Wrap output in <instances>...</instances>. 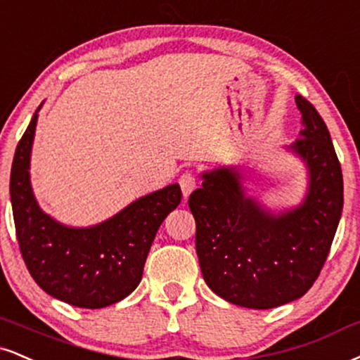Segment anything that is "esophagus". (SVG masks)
I'll list each match as a JSON object with an SVG mask.
<instances>
[{"mask_svg":"<svg viewBox=\"0 0 360 360\" xmlns=\"http://www.w3.org/2000/svg\"><path fill=\"white\" fill-rule=\"evenodd\" d=\"M179 186H181V189H183L184 199H188L189 194H191L198 186L196 176L191 174V172H184V174L179 177Z\"/></svg>","mask_w":360,"mask_h":360,"instance_id":"esophagus-1","label":"esophagus"}]
</instances>
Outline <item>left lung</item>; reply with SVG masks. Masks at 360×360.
I'll return each mask as SVG.
<instances>
[{"mask_svg": "<svg viewBox=\"0 0 360 360\" xmlns=\"http://www.w3.org/2000/svg\"><path fill=\"white\" fill-rule=\"evenodd\" d=\"M295 101L304 129L283 150L305 167L307 188L298 205L274 207L251 196L248 169L241 164L202 171V186L189 196L205 281L216 295L245 309H274L309 292L344 207L330 132L307 98L297 95Z\"/></svg>", "mask_w": 360, "mask_h": 360, "instance_id": "1", "label": "left lung"}]
</instances>
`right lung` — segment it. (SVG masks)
Returning a JSON list of instances; mask_svg holds the SVG:
<instances>
[{
    "mask_svg": "<svg viewBox=\"0 0 360 360\" xmlns=\"http://www.w3.org/2000/svg\"><path fill=\"white\" fill-rule=\"evenodd\" d=\"M16 147L10 198L16 238L30 275L41 290L80 309L117 304L141 283L150 246L166 216L179 206V184L137 198L92 226H68L41 210L34 198L30 162L38 112Z\"/></svg>",
    "mask_w": 360,
    "mask_h": 360,
    "instance_id": "right-lung-1",
    "label": "right lung"
}]
</instances>
